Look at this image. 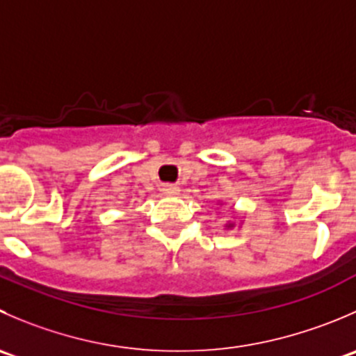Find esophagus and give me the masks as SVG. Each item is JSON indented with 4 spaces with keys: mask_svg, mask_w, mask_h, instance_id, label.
I'll use <instances>...</instances> for the list:
<instances>
[{
    "mask_svg": "<svg viewBox=\"0 0 356 356\" xmlns=\"http://www.w3.org/2000/svg\"><path fill=\"white\" fill-rule=\"evenodd\" d=\"M161 191H163L165 195H177V193H179V186H175V184H163V186H161Z\"/></svg>",
    "mask_w": 356,
    "mask_h": 356,
    "instance_id": "obj_1",
    "label": "esophagus"
}]
</instances>
